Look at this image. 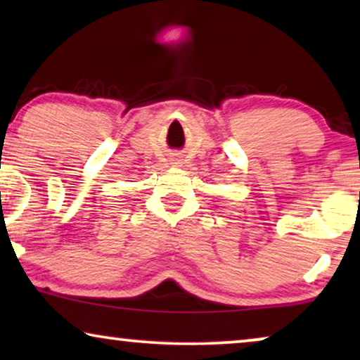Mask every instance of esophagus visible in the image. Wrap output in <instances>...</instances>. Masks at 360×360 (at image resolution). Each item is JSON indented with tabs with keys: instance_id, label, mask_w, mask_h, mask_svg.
Here are the masks:
<instances>
[{
	"instance_id": "1",
	"label": "esophagus",
	"mask_w": 360,
	"mask_h": 360,
	"mask_svg": "<svg viewBox=\"0 0 360 360\" xmlns=\"http://www.w3.org/2000/svg\"><path fill=\"white\" fill-rule=\"evenodd\" d=\"M172 164H174L175 167H180L181 165V159H179V157H174V159H172Z\"/></svg>"
}]
</instances>
